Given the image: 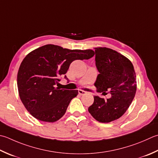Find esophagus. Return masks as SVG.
Here are the masks:
<instances>
[{"label": "esophagus", "instance_id": "esophagus-1", "mask_svg": "<svg viewBox=\"0 0 158 158\" xmlns=\"http://www.w3.org/2000/svg\"><path fill=\"white\" fill-rule=\"evenodd\" d=\"M78 92H79V94L80 95H84V94H86V92L83 91V90H81V89H79Z\"/></svg>", "mask_w": 158, "mask_h": 158}]
</instances>
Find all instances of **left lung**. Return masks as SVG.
Returning a JSON list of instances; mask_svg holds the SVG:
<instances>
[{
	"label": "left lung",
	"instance_id": "left-lung-1",
	"mask_svg": "<svg viewBox=\"0 0 158 158\" xmlns=\"http://www.w3.org/2000/svg\"><path fill=\"white\" fill-rule=\"evenodd\" d=\"M95 61L99 73L94 83L97 92L110 90L112 97L105 100L94 96L88 112L98 122L110 123L121 117L134 99L135 73L127 58L111 48H95Z\"/></svg>",
	"mask_w": 158,
	"mask_h": 158
}]
</instances>
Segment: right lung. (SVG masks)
Segmentation results:
<instances>
[{"mask_svg":"<svg viewBox=\"0 0 158 158\" xmlns=\"http://www.w3.org/2000/svg\"><path fill=\"white\" fill-rule=\"evenodd\" d=\"M94 52L70 50L53 44L41 46L24 57L20 66L17 84L20 98L34 118L44 122L57 121L66 113L67 107L78 90L55 88L64 77L70 64L76 60H88Z\"/></svg>","mask_w":158,"mask_h":158,"instance_id":"right-lung-1","label":"right lung"}]
</instances>
